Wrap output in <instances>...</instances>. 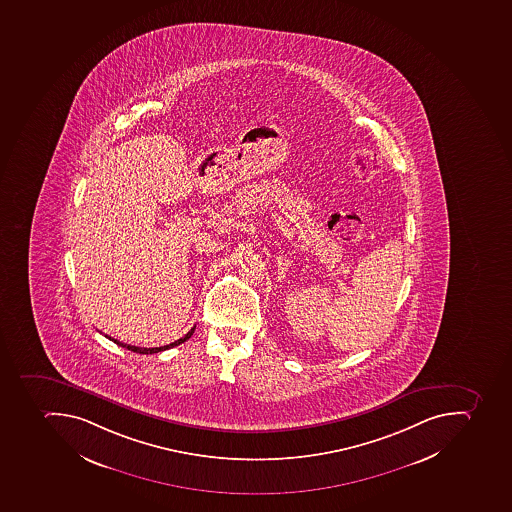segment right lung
Wrapping results in <instances>:
<instances>
[{
  "label": "right lung",
  "instance_id": "1",
  "mask_svg": "<svg viewBox=\"0 0 512 512\" xmlns=\"http://www.w3.org/2000/svg\"><path fill=\"white\" fill-rule=\"evenodd\" d=\"M194 329H196V326H194L191 331L186 334V336L181 337V339L175 340V342H172V344L164 345V347H154V348H144V347H135V345H128L123 344V342H120V340L112 339V337H109V340H112L114 344L119 345V347L127 348V350H131V352L135 353H141V355H151V353H159L164 352V350H168V348L176 347V345L183 344V342H186V340L189 339V337L193 336Z\"/></svg>",
  "mask_w": 512,
  "mask_h": 512
}]
</instances>
